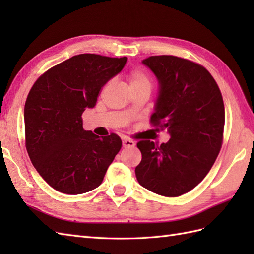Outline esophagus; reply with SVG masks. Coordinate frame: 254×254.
<instances>
[{
  "label": "esophagus",
  "mask_w": 254,
  "mask_h": 254,
  "mask_svg": "<svg viewBox=\"0 0 254 254\" xmlns=\"http://www.w3.org/2000/svg\"><path fill=\"white\" fill-rule=\"evenodd\" d=\"M122 145L124 148H132L135 146V142L132 141V139H128V138H124L122 141Z\"/></svg>",
  "instance_id": "obj_1"
}]
</instances>
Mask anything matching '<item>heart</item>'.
<instances>
[{
  "mask_svg": "<svg viewBox=\"0 0 254 254\" xmlns=\"http://www.w3.org/2000/svg\"><path fill=\"white\" fill-rule=\"evenodd\" d=\"M127 77L130 82L131 88L134 91H141L145 90L150 93L153 89L154 82L150 75L143 68H132L130 72L127 73Z\"/></svg>",
  "mask_w": 254,
  "mask_h": 254,
  "instance_id": "1",
  "label": "heart"
}]
</instances>
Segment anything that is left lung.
Returning a JSON list of instances; mask_svg holds the SVG:
<instances>
[{"mask_svg":"<svg viewBox=\"0 0 254 254\" xmlns=\"http://www.w3.org/2000/svg\"><path fill=\"white\" fill-rule=\"evenodd\" d=\"M143 63L158 78L160 88L150 124L171 137L161 145L149 139L137 143L142 160L135 175L149 191L180 196L206 177L222 148L223 96L201 64L175 56L149 57Z\"/></svg>","mask_w":254,"mask_h":254,"instance_id":"1","label":"left lung"}]
</instances>
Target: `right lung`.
<instances>
[{
  "instance_id": "1",
  "label": "right lung",
  "mask_w": 254,
  "mask_h": 254,
  "mask_svg": "<svg viewBox=\"0 0 254 254\" xmlns=\"http://www.w3.org/2000/svg\"><path fill=\"white\" fill-rule=\"evenodd\" d=\"M127 57L74 56L39 76L27 96L25 144L32 165L55 190L76 195L101 185L122 147L117 134L97 136L83 128V112L94 108L108 80Z\"/></svg>"
}]
</instances>
